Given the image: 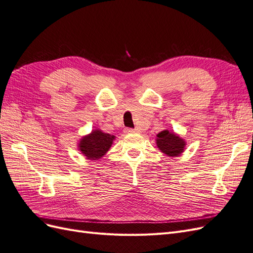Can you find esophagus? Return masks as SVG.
Here are the masks:
<instances>
[{
	"label": "esophagus",
	"instance_id": "obj_1",
	"mask_svg": "<svg viewBox=\"0 0 253 253\" xmlns=\"http://www.w3.org/2000/svg\"><path fill=\"white\" fill-rule=\"evenodd\" d=\"M126 133H138L139 131L137 128H131V127H126Z\"/></svg>",
	"mask_w": 253,
	"mask_h": 253
}]
</instances>
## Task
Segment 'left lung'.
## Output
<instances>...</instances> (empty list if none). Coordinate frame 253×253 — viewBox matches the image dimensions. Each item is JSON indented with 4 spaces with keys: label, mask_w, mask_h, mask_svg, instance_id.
I'll return each mask as SVG.
<instances>
[{
    "label": "left lung",
    "mask_w": 253,
    "mask_h": 253,
    "mask_svg": "<svg viewBox=\"0 0 253 253\" xmlns=\"http://www.w3.org/2000/svg\"><path fill=\"white\" fill-rule=\"evenodd\" d=\"M157 147L168 156H178L182 153L185 148V141L180 137L175 135L174 133H170L169 131H163L157 135L156 139Z\"/></svg>",
    "instance_id": "8db88e82"
}]
</instances>
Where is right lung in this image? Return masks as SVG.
Here are the masks:
<instances>
[{"mask_svg": "<svg viewBox=\"0 0 253 253\" xmlns=\"http://www.w3.org/2000/svg\"><path fill=\"white\" fill-rule=\"evenodd\" d=\"M114 140V136L101 131H94L83 137L79 143V149L87 159H99L109 151Z\"/></svg>", "mask_w": 253, "mask_h": 253, "instance_id": "1", "label": "right lung"}]
</instances>
